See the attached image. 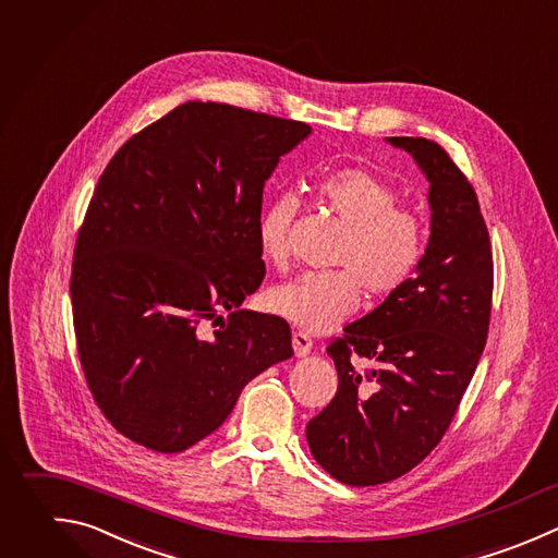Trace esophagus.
I'll return each instance as SVG.
<instances>
[{"mask_svg": "<svg viewBox=\"0 0 558 558\" xmlns=\"http://www.w3.org/2000/svg\"><path fill=\"white\" fill-rule=\"evenodd\" d=\"M312 338L307 336V333H303V331H294L292 333V349H294V353L299 355V357H303V355H307L310 351H312Z\"/></svg>", "mask_w": 558, "mask_h": 558, "instance_id": "esophagus-1", "label": "esophagus"}]
</instances>
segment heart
<instances>
[{
    "label": "heart",
    "mask_w": 558,
    "mask_h": 558,
    "mask_svg": "<svg viewBox=\"0 0 558 558\" xmlns=\"http://www.w3.org/2000/svg\"><path fill=\"white\" fill-rule=\"evenodd\" d=\"M316 194L347 238L336 255L338 270L305 272L268 294L275 314L305 331H327L360 305V290L386 299L405 288L425 257V225L399 207V192L364 168H342L316 181ZM299 201L292 192L272 198L257 220L262 255L281 266L290 255V229Z\"/></svg>",
    "instance_id": "obj_1"
}]
</instances>
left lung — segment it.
I'll list each match as a JSON object with an SVG mask.
<instances>
[{"label": "left lung", "instance_id": "1", "mask_svg": "<svg viewBox=\"0 0 558 558\" xmlns=\"http://www.w3.org/2000/svg\"><path fill=\"white\" fill-rule=\"evenodd\" d=\"M388 142L429 181L432 233L412 281L327 347L338 390L305 434L316 462L351 486L401 477L440 442L490 323L493 253L473 185L436 142Z\"/></svg>", "mask_w": 558, "mask_h": 558}]
</instances>
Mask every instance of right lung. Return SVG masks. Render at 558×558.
<instances>
[{
  "mask_svg": "<svg viewBox=\"0 0 558 558\" xmlns=\"http://www.w3.org/2000/svg\"><path fill=\"white\" fill-rule=\"evenodd\" d=\"M310 133L268 113L185 102L105 168L74 246V331L94 401L137 445L192 447L255 375L292 355L283 318L240 305L266 275L264 185ZM207 322L221 327L207 335Z\"/></svg>",
  "mask_w": 558,
  "mask_h": 558,
  "instance_id": "obj_1",
  "label": "right lung"
}]
</instances>
